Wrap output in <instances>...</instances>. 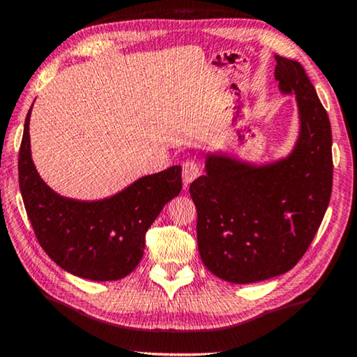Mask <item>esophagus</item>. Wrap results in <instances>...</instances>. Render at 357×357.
Listing matches in <instances>:
<instances>
[{
    "instance_id": "esophagus-1",
    "label": "esophagus",
    "mask_w": 357,
    "mask_h": 357,
    "mask_svg": "<svg viewBox=\"0 0 357 357\" xmlns=\"http://www.w3.org/2000/svg\"><path fill=\"white\" fill-rule=\"evenodd\" d=\"M199 174H201V167H199V164L195 161V159H188V161H185L183 170H182L185 187H188V185L193 182L195 178H198Z\"/></svg>"
}]
</instances>
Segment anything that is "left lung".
<instances>
[{"label":"left lung","mask_w":357,"mask_h":357,"mask_svg":"<svg viewBox=\"0 0 357 357\" xmlns=\"http://www.w3.org/2000/svg\"><path fill=\"white\" fill-rule=\"evenodd\" d=\"M280 90L298 100L301 133L290 158L251 167L209 156L191 182L196 235L204 266L219 278L252 283L282 275L311 246L333 183L332 127L306 70L275 56Z\"/></svg>","instance_id":"1"}]
</instances>
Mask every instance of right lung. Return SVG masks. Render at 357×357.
I'll return each instance as SVG.
<instances>
[{
    "label": "right lung",
    "instance_id": "right-lung-1",
    "mask_svg": "<svg viewBox=\"0 0 357 357\" xmlns=\"http://www.w3.org/2000/svg\"><path fill=\"white\" fill-rule=\"evenodd\" d=\"M30 111L19 149V187L40 246L77 277L98 282L127 277L140 264L148 229L182 190V167L146 175L109 199L63 198L40 178L32 162Z\"/></svg>",
    "mask_w": 357,
    "mask_h": 357
}]
</instances>
